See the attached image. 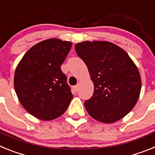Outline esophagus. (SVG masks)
I'll use <instances>...</instances> for the list:
<instances>
[{
	"mask_svg": "<svg viewBox=\"0 0 155 155\" xmlns=\"http://www.w3.org/2000/svg\"><path fill=\"white\" fill-rule=\"evenodd\" d=\"M78 85L74 86V87H73V91H74V92L76 93L77 91H78Z\"/></svg>",
	"mask_w": 155,
	"mask_h": 155,
	"instance_id": "esophagus-1",
	"label": "esophagus"
}]
</instances>
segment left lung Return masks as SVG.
Masks as SVG:
<instances>
[{
    "label": "left lung",
    "instance_id": "8db88e82",
    "mask_svg": "<svg viewBox=\"0 0 155 155\" xmlns=\"http://www.w3.org/2000/svg\"><path fill=\"white\" fill-rule=\"evenodd\" d=\"M94 84V93L84 102L94 120L113 124L136 105L141 89L140 72L127 52L107 41H84L75 45Z\"/></svg>",
    "mask_w": 155,
    "mask_h": 155
}]
</instances>
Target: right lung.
Here are the masks:
<instances>
[{
  "label": "right lung",
  "mask_w": 155,
  "mask_h": 155,
  "mask_svg": "<svg viewBox=\"0 0 155 155\" xmlns=\"http://www.w3.org/2000/svg\"><path fill=\"white\" fill-rule=\"evenodd\" d=\"M72 42L46 39L25 53L14 77L16 94L24 109L43 121L55 120L68 108L73 94L61 66Z\"/></svg>",
  "instance_id": "obj_1"
}]
</instances>
